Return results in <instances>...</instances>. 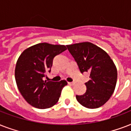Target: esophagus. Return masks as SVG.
I'll return each instance as SVG.
<instances>
[{"mask_svg": "<svg viewBox=\"0 0 131 131\" xmlns=\"http://www.w3.org/2000/svg\"><path fill=\"white\" fill-rule=\"evenodd\" d=\"M68 84H69V85H71V86H73V85H75V82H68Z\"/></svg>", "mask_w": 131, "mask_h": 131, "instance_id": "obj_1", "label": "esophagus"}]
</instances>
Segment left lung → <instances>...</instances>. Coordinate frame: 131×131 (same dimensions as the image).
Listing matches in <instances>:
<instances>
[{
    "label": "left lung",
    "instance_id": "obj_1",
    "mask_svg": "<svg viewBox=\"0 0 131 131\" xmlns=\"http://www.w3.org/2000/svg\"><path fill=\"white\" fill-rule=\"evenodd\" d=\"M67 46L80 71L90 73V80L85 84L86 92L76 95L77 101L89 109L101 107L112 96L116 86L118 73L114 61L105 51L90 42Z\"/></svg>",
    "mask_w": 131,
    "mask_h": 131
}]
</instances>
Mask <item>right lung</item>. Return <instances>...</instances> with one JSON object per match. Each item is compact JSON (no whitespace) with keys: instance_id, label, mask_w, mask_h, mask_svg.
I'll use <instances>...</instances> for the list:
<instances>
[{"instance_id":"obj_1","label":"right lung","mask_w":131,"mask_h":131,"mask_svg":"<svg viewBox=\"0 0 131 131\" xmlns=\"http://www.w3.org/2000/svg\"><path fill=\"white\" fill-rule=\"evenodd\" d=\"M66 49L64 45L41 43L26 49L18 58L15 69L17 88L34 107L47 109L58 101L67 81L47 82L43 78L50 72L53 58Z\"/></svg>"}]
</instances>
